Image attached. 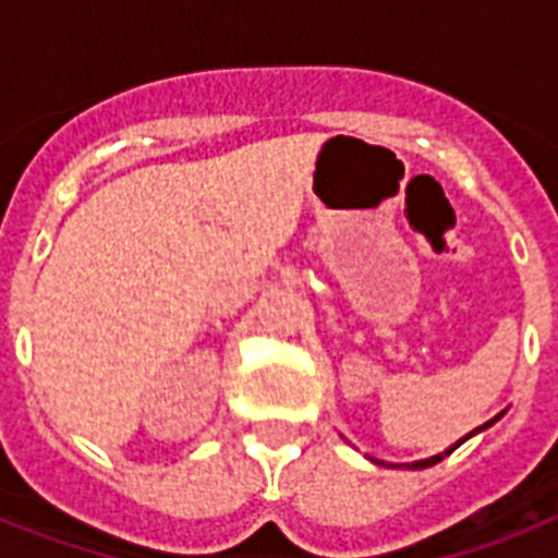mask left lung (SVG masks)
Listing matches in <instances>:
<instances>
[{
	"instance_id": "left-lung-1",
	"label": "left lung",
	"mask_w": 558,
	"mask_h": 558,
	"mask_svg": "<svg viewBox=\"0 0 558 558\" xmlns=\"http://www.w3.org/2000/svg\"><path fill=\"white\" fill-rule=\"evenodd\" d=\"M501 416H504V411H501V414H498V416H493V420H489V423L481 425V428H475V432H469L466 437H460V440L454 442V446H449V449H446V451H440V454H432V458L414 460V463H385V460H376V458H371V460H373V463H379V466H388V469H428V466H434V463H440V460L446 458V454H451V451L458 449L460 442H466L469 437H475L477 432H484V428H489V425H493V423H498V420H501Z\"/></svg>"
}]
</instances>
